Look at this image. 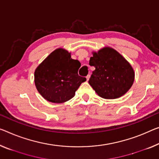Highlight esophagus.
<instances>
[{
  "instance_id": "1",
  "label": "esophagus",
  "mask_w": 159,
  "mask_h": 159,
  "mask_svg": "<svg viewBox=\"0 0 159 159\" xmlns=\"http://www.w3.org/2000/svg\"><path fill=\"white\" fill-rule=\"evenodd\" d=\"M89 77H90V75H87V76L86 77V78H87V81H88V80H89Z\"/></svg>"
}]
</instances>
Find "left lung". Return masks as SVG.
I'll list each match as a JSON object with an SVG mask.
<instances>
[{"label":"left lung","mask_w":159,"mask_h":159,"mask_svg":"<svg viewBox=\"0 0 159 159\" xmlns=\"http://www.w3.org/2000/svg\"><path fill=\"white\" fill-rule=\"evenodd\" d=\"M89 65L95 70L89 78V84L99 97L104 99H116L129 91L134 81V71L131 65L116 50L105 47L93 52Z\"/></svg>","instance_id":"left-lung-1"}]
</instances>
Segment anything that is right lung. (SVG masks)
Here are the masks:
<instances>
[{"label": "right lung", "mask_w": 159, "mask_h": 159, "mask_svg": "<svg viewBox=\"0 0 159 159\" xmlns=\"http://www.w3.org/2000/svg\"><path fill=\"white\" fill-rule=\"evenodd\" d=\"M81 66L77 60L71 58L65 49L58 48L51 52L35 71V84L44 99L52 103H63L75 96L86 78L79 76Z\"/></svg>", "instance_id": "obj_1"}]
</instances>
